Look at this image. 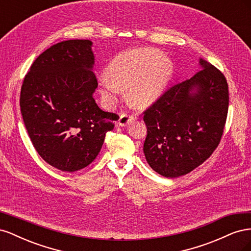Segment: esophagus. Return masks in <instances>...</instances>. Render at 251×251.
<instances>
[{
  "mask_svg": "<svg viewBox=\"0 0 251 251\" xmlns=\"http://www.w3.org/2000/svg\"><path fill=\"white\" fill-rule=\"evenodd\" d=\"M133 119H134V116L127 115V114L123 113V114H121V115H120V117H119L118 125L121 126H126L128 123H130V121H132Z\"/></svg>",
  "mask_w": 251,
  "mask_h": 251,
  "instance_id": "34e87169",
  "label": "esophagus"
}]
</instances>
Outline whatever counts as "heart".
Segmentation results:
<instances>
[{
	"label": "heart",
	"instance_id": "heart-1",
	"mask_svg": "<svg viewBox=\"0 0 251 251\" xmlns=\"http://www.w3.org/2000/svg\"><path fill=\"white\" fill-rule=\"evenodd\" d=\"M109 77L100 79L101 96L108 104L116 101L121 90L137 108L148 107L161 95L172 75V64L161 52L151 48L120 53L108 68Z\"/></svg>",
	"mask_w": 251,
	"mask_h": 251
}]
</instances>
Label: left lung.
Here are the masks:
<instances>
[{"label": "left lung", "instance_id": "obj_1", "mask_svg": "<svg viewBox=\"0 0 251 251\" xmlns=\"http://www.w3.org/2000/svg\"><path fill=\"white\" fill-rule=\"evenodd\" d=\"M201 70L178 82L143 112L148 134L143 153L166 178L191 173L219 146L228 112L224 74L200 58Z\"/></svg>", "mask_w": 251, "mask_h": 251}]
</instances>
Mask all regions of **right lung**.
I'll list each match as a JSON object with an SVG mask.
<instances>
[{"instance_id":"right-lung-1","label":"right lung","mask_w":251,"mask_h":251,"mask_svg":"<svg viewBox=\"0 0 251 251\" xmlns=\"http://www.w3.org/2000/svg\"><path fill=\"white\" fill-rule=\"evenodd\" d=\"M92 42L70 40L37 56L21 89V113L34 149L63 172L86 168L97 157L117 114L100 110L93 98Z\"/></svg>"}]
</instances>
